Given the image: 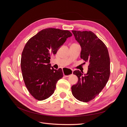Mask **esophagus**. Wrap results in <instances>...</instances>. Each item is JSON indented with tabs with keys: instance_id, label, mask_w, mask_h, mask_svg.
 <instances>
[{
	"instance_id": "34e87169",
	"label": "esophagus",
	"mask_w": 127,
	"mask_h": 127,
	"mask_svg": "<svg viewBox=\"0 0 127 127\" xmlns=\"http://www.w3.org/2000/svg\"><path fill=\"white\" fill-rule=\"evenodd\" d=\"M63 73L65 77H69L70 75L72 74L73 70L68 68H64L63 70Z\"/></svg>"
}]
</instances>
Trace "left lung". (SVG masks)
Listing matches in <instances>:
<instances>
[{
	"label": "left lung",
	"instance_id": "1",
	"mask_svg": "<svg viewBox=\"0 0 127 127\" xmlns=\"http://www.w3.org/2000/svg\"><path fill=\"white\" fill-rule=\"evenodd\" d=\"M81 47L80 58L89 62L87 74L75 70L78 82L71 87L73 96L78 100L88 102L99 94L108 81L110 61L106 46L92 31H72Z\"/></svg>",
	"mask_w": 127,
	"mask_h": 127
}]
</instances>
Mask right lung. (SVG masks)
<instances>
[{"mask_svg":"<svg viewBox=\"0 0 127 127\" xmlns=\"http://www.w3.org/2000/svg\"><path fill=\"white\" fill-rule=\"evenodd\" d=\"M71 36L67 30L45 29L25 44L21 61L22 76L27 89L36 99L42 101L49 98L54 93L57 82L63 78L62 69H55L50 59Z\"/></svg>","mask_w":127,"mask_h":127,"instance_id":"obj_1","label":"right lung"}]
</instances>
